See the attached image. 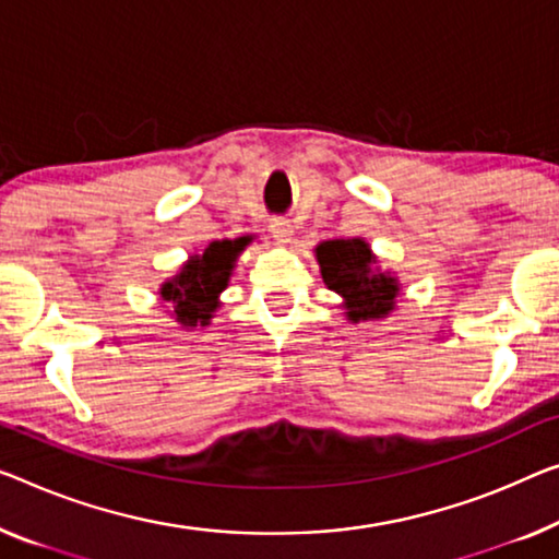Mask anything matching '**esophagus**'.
Listing matches in <instances>:
<instances>
[{
  "mask_svg": "<svg viewBox=\"0 0 559 559\" xmlns=\"http://www.w3.org/2000/svg\"><path fill=\"white\" fill-rule=\"evenodd\" d=\"M269 230L278 246H288L290 240H294V223L288 218H273Z\"/></svg>",
  "mask_w": 559,
  "mask_h": 559,
  "instance_id": "esophagus-1",
  "label": "esophagus"
}]
</instances>
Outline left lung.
<instances>
[{"label": "left lung", "mask_w": 559, "mask_h": 559, "mask_svg": "<svg viewBox=\"0 0 559 559\" xmlns=\"http://www.w3.org/2000/svg\"><path fill=\"white\" fill-rule=\"evenodd\" d=\"M313 253L323 283L341 296L348 321H381L396 311L402 283L389 269H381L377 253L364 238L323 240Z\"/></svg>", "instance_id": "1"}]
</instances>
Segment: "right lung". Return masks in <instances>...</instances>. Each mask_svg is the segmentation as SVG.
<instances>
[{"instance_id":"right-lung-1","label":"right lung","mask_w":559,"mask_h":559,"mask_svg":"<svg viewBox=\"0 0 559 559\" xmlns=\"http://www.w3.org/2000/svg\"><path fill=\"white\" fill-rule=\"evenodd\" d=\"M248 243H253V236L213 240L205 251L190 253L178 273L160 283L157 298L180 323V329L211 326L213 313L221 308V294L228 288L238 255L246 251Z\"/></svg>"}]
</instances>
